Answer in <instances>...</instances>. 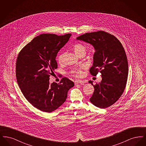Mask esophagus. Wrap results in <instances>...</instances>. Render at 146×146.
Returning a JSON list of instances; mask_svg holds the SVG:
<instances>
[{
    "instance_id": "1",
    "label": "esophagus",
    "mask_w": 146,
    "mask_h": 146,
    "mask_svg": "<svg viewBox=\"0 0 146 146\" xmlns=\"http://www.w3.org/2000/svg\"><path fill=\"white\" fill-rule=\"evenodd\" d=\"M74 83H75L76 85V84H81L83 85L84 84H85V82H84V81L82 80H76Z\"/></svg>"
}]
</instances>
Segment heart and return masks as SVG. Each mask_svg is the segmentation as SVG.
Returning a JSON list of instances; mask_svg holds the SVG:
<instances>
[{
	"label": "heart",
	"instance_id": "obj_1",
	"mask_svg": "<svg viewBox=\"0 0 146 146\" xmlns=\"http://www.w3.org/2000/svg\"><path fill=\"white\" fill-rule=\"evenodd\" d=\"M73 49L74 51V52L76 53L77 55L79 56L82 53H86V48L85 47V45H84L83 44H79V43H77L74 44L73 46ZM65 53L64 52H62L58 56V62L60 64H62L63 63L64 61V58H65ZM82 69L81 68H78V69H76V70H73L71 71V72L74 74H76V76H79L82 74Z\"/></svg>",
	"mask_w": 146,
	"mask_h": 146
}]
</instances>
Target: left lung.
Wrapping results in <instances>:
<instances>
[{"mask_svg":"<svg viewBox=\"0 0 146 146\" xmlns=\"http://www.w3.org/2000/svg\"><path fill=\"white\" fill-rule=\"evenodd\" d=\"M76 40L94 48L90 72L92 76L100 72L102 80L95 85L93 81H89L95 89L90 101L97 107L107 108L118 101L126 86L129 69L124 49L115 36L104 31L86 33Z\"/></svg>","mask_w":146,"mask_h":146,"instance_id":"left-lung-1","label":"left lung"}]
</instances>
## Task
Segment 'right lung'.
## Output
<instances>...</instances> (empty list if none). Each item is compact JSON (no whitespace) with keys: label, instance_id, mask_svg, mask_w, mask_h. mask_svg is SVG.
I'll list each match as a JSON object with an SVG mask.
<instances>
[{"label":"right lung","instance_id":"obj_1","mask_svg":"<svg viewBox=\"0 0 146 146\" xmlns=\"http://www.w3.org/2000/svg\"><path fill=\"white\" fill-rule=\"evenodd\" d=\"M71 34H42L27 44L16 61L17 82L24 96L35 107L51 113L66 101L74 83L63 78L60 83L49 82L57 68L56 57L69 40Z\"/></svg>","mask_w":146,"mask_h":146}]
</instances>
